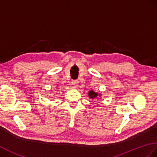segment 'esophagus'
<instances>
[{
  "instance_id": "1",
  "label": "esophagus",
  "mask_w": 157,
  "mask_h": 157,
  "mask_svg": "<svg viewBox=\"0 0 157 157\" xmlns=\"http://www.w3.org/2000/svg\"><path fill=\"white\" fill-rule=\"evenodd\" d=\"M78 83V80H73V81L71 82V85L74 87H77Z\"/></svg>"
}]
</instances>
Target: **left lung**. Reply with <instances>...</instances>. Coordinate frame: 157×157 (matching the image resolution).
<instances>
[{"mask_svg": "<svg viewBox=\"0 0 157 157\" xmlns=\"http://www.w3.org/2000/svg\"><path fill=\"white\" fill-rule=\"evenodd\" d=\"M98 96H100V94L95 92L93 90H90L88 93V96L90 97V98H91V99H94V98H97Z\"/></svg>", "mask_w": 157, "mask_h": 157, "instance_id": "8db88e82", "label": "left lung"}]
</instances>
